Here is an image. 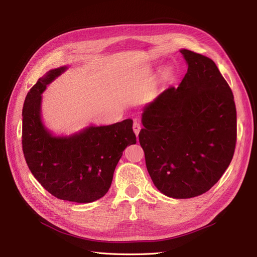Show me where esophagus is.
Returning a JSON list of instances; mask_svg holds the SVG:
<instances>
[{
	"mask_svg": "<svg viewBox=\"0 0 257 257\" xmlns=\"http://www.w3.org/2000/svg\"><path fill=\"white\" fill-rule=\"evenodd\" d=\"M133 130H134V133L136 134V136H138L139 132H141V130H142V124L138 121H135L133 124Z\"/></svg>",
	"mask_w": 257,
	"mask_h": 257,
	"instance_id": "34e87169",
	"label": "esophagus"
}]
</instances>
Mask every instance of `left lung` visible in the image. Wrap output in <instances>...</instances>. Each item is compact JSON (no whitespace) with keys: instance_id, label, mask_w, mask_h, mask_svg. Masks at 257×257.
<instances>
[{"instance_id":"obj_1","label":"left lung","mask_w":257,"mask_h":257,"mask_svg":"<svg viewBox=\"0 0 257 257\" xmlns=\"http://www.w3.org/2000/svg\"><path fill=\"white\" fill-rule=\"evenodd\" d=\"M188 72L143 112L139 143L154 185L191 198L220 180L234 157L237 112L231 89L214 62L182 49Z\"/></svg>"}]
</instances>
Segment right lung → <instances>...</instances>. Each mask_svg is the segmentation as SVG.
<instances>
[{
	"label": "right lung",
	"instance_id": "right-lung-1",
	"mask_svg": "<svg viewBox=\"0 0 257 257\" xmlns=\"http://www.w3.org/2000/svg\"><path fill=\"white\" fill-rule=\"evenodd\" d=\"M65 69H51L29 91L22 109V151L31 173L54 197L91 203L109 190L122 152L136 144V136L131 119L69 137L52 136L41 120V94Z\"/></svg>",
	"mask_w": 257,
	"mask_h": 257
}]
</instances>
